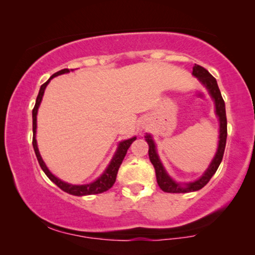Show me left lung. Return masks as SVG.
<instances>
[{
    "instance_id": "8db88e82",
    "label": "left lung",
    "mask_w": 255,
    "mask_h": 255,
    "mask_svg": "<svg viewBox=\"0 0 255 255\" xmlns=\"http://www.w3.org/2000/svg\"><path fill=\"white\" fill-rule=\"evenodd\" d=\"M193 76L198 77L202 84L205 85V88L208 90L210 97L213 98L215 102L216 108V115L219 119V140H218V148L216 152L215 157L211 161L208 169L205 171V173L202 174L201 178H199L193 182L189 183H178L171 178V176L166 173L165 169H164L163 164L159 161V157L156 152V146L153 140V138L150 135H146L145 139L147 141L149 146L148 155L149 159L154 165L155 173H156V180L158 187L161 188L164 192H170V193H184V192H192L198 191L205 187V185L209 182L216 171H217L219 164H221L223 156H224V150H225L226 146V138H227V119H226V110H225V102L223 100L222 93L219 91V88L217 85V81L215 77L210 74V73L200 65L193 66L192 70Z\"/></svg>"
}]
</instances>
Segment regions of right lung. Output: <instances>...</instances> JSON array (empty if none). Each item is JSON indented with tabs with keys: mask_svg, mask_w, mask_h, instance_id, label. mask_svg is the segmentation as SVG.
<instances>
[{
	"mask_svg": "<svg viewBox=\"0 0 255 255\" xmlns=\"http://www.w3.org/2000/svg\"><path fill=\"white\" fill-rule=\"evenodd\" d=\"M71 71H73V70H71ZM68 72H70L68 68H64V70H60L58 72H56L55 74L50 76V79L48 81L45 82V83L40 86L39 93H38V97H37V100H36V105H34L33 110H32V131H33L32 146H33L34 153H36L37 159H38V162H39V165L42 169V171H44L45 174L48 176V178L51 181H53V182L56 185H57L58 188L62 189L63 191L70 193V195H73V196L98 195V193H102V192L107 191V190H109L112 187V185H114V183L116 182V178H117V173H118L119 167H120V165H122L125 156H126L128 148L130 147V145L132 144V141L136 139V137H132V138H130V139H126L124 141H120L119 145H118V148H117V150H116V153L114 155V157H112L111 162L109 163V165H108V167L106 169V171L103 172L102 175L99 176V178L96 181H94V182H91L89 184L76 185V184L66 183L60 179L56 178V176L48 170V167L46 166L45 162L42 161V158L40 156L39 150H38L37 140H36L37 114H38V108H39L40 102L42 100V96H44L45 89H46V86L48 85L50 80L54 79L55 76H58L60 74H65V73H68Z\"/></svg>",
	"mask_w": 255,
	"mask_h": 255,
	"instance_id": "add662e5",
	"label": "right lung"
}]
</instances>
